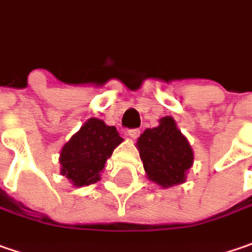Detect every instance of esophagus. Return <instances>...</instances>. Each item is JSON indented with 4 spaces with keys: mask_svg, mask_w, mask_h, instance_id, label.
<instances>
[{
    "mask_svg": "<svg viewBox=\"0 0 252 252\" xmlns=\"http://www.w3.org/2000/svg\"><path fill=\"white\" fill-rule=\"evenodd\" d=\"M139 134H141V131L138 129V128H134V129H129L128 131V137L132 138V139H137L139 137Z\"/></svg>",
    "mask_w": 252,
    "mask_h": 252,
    "instance_id": "obj_1",
    "label": "esophagus"
}]
</instances>
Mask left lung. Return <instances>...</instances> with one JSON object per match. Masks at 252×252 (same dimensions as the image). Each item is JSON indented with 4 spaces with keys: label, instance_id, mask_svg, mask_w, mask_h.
Masks as SVG:
<instances>
[{
    "label": "left lung",
    "instance_id": "obj_1",
    "mask_svg": "<svg viewBox=\"0 0 252 252\" xmlns=\"http://www.w3.org/2000/svg\"><path fill=\"white\" fill-rule=\"evenodd\" d=\"M137 148L149 181L163 189L186 182L194 155L172 117H162L158 126L147 128L138 138Z\"/></svg>",
    "mask_w": 252,
    "mask_h": 252
}]
</instances>
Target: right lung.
Wrapping results in <instances>:
<instances>
[{
    "label": "right lung",
    "mask_w": 252,
    "mask_h": 252,
    "mask_svg": "<svg viewBox=\"0 0 252 252\" xmlns=\"http://www.w3.org/2000/svg\"><path fill=\"white\" fill-rule=\"evenodd\" d=\"M124 139L117 128L100 118H89L61 151V175L82 188L100 181L107 159Z\"/></svg>",
    "instance_id": "add662e5"
}]
</instances>
